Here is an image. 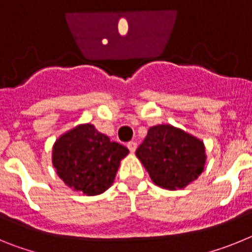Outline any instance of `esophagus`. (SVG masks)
<instances>
[{
    "instance_id": "34e87169",
    "label": "esophagus",
    "mask_w": 252,
    "mask_h": 252,
    "mask_svg": "<svg viewBox=\"0 0 252 252\" xmlns=\"http://www.w3.org/2000/svg\"><path fill=\"white\" fill-rule=\"evenodd\" d=\"M127 148H128V150H130V153H135V151H136V149H137V142L130 141L127 144Z\"/></svg>"
}]
</instances>
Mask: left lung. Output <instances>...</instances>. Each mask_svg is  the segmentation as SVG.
<instances>
[{
  "label": "left lung",
  "mask_w": 252,
  "mask_h": 252,
  "mask_svg": "<svg viewBox=\"0 0 252 252\" xmlns=\"http://www.w3.org/2000/svg\"><path fill=\"white\" fill-rule=\"evenodd\" d=\"M136 157L154 183L171 190L197 179L206 164L203 142L170 125L149 128Z\"/></svg>",
  "instance_id": "left-lung-1"
}]
</instances>
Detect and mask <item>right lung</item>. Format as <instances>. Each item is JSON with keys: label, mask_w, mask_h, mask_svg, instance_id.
Here are the masks:
<instances>
[{"label": "right lung", "mask_w": 252, "mask_h": 252, "mask_svg": "<svg viewBox=\"0 0 252 252\" xmlns=\"http://www.w3.org/2000/svg\"><path fill=\"white\" fill-rule=\"evenodd\" d=\"M128 149L95 130L81 125L55 142L53 164L64 183L87 195L103 193L112 186L120 161Z\"/></svg>", "instance_id": "add662e5"}]
</instances>
